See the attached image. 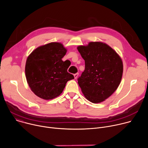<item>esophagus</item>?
I'll return each instance as SVG.
<instances>
[{"label":"esophagus","instance_id":"1","mask_svg":"<svg viewBox=\"0 0 148 148\" xmlns=\"http://www.w3.org/2000/svg\"><path fill=\"white\" fill-rule=\"evenodd\" d=\"M78 74H79L78 73H76V74H75L74 75L75 79H77V77H78Z\"/></svg>","mask_w":148,"mask_h":148}]
</instances>
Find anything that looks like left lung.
<instances>
[{
  "mask_svg": "<svg viewBox=\"0 0 148 148\" xmlns=\"http://www.w3.org/2000/svg\"><path fill=\"white\" fill-rule=\"evenodd\" d=\"M77 49L85 60V70L78 78L84 97L89 101L101 103L118 88L123 74V62L119 55L101 41H91Z\"/></svg>",
  "mask_w": 148,
  "mask_h": 148,
  "instance_id": "1",
  "label": "left lung"
}]
</instances>
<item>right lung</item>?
Here are the masks:
<instances>
[{
  "label": "right lung",
  "mask_w": 148,
  "mask_h": 148,
  "mask_svg": "<svg viewBox=\"0 0 148 148\" xmlns=\"http://www.w3.org/2000/svg\"><path fill=\"white\" fill-rule=\"evenodd\" d=\"M67 49L60 42H51L34 49L27 57L25 74L29 86L37 97L46 100L59 96L68 81L74 77L62 60Z\"/></svg>",
  "instance_id": "1"
}]
</instances>
